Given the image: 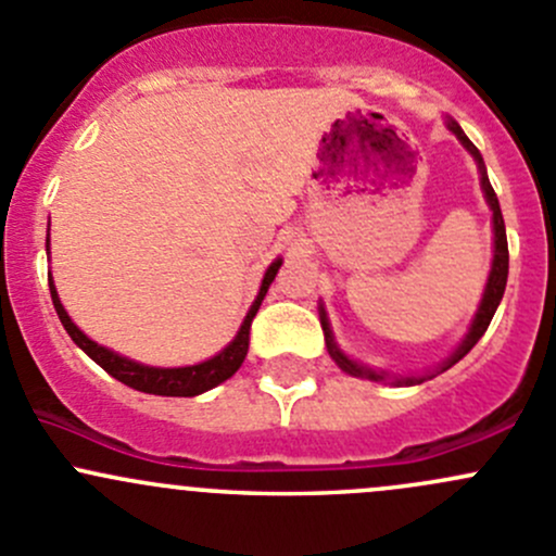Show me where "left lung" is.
Wrapping results in <instances>:
<instances>
[{
    "label": "left lung",
    "instance_id": "8db88e82",
    "mask_svg": "<svg viewBox=\"0 0 556 556\" xmlns=\"http://www.w3.org/2000/svg\"><path fill=\"white\" fill-rule=\"evenodd\" d=\"M446 126H450V131L454 134V137L459 139V142H463V148L468 150L470 155H473L476 164H479V172H481V190H484V199H486V204H490V210H492V228H495V257H492V271H490V279H486L484 299H481L479 312H476V317H473V323H470L468 333H465L463 344H459L457 350H454L452 355L446 357L444 366L439 368V374L446 371V368H452L457 361H463V357L468 355L470 350H473L476 341H479L481 336H484V330L490 328L492 317H495V309H497V306H501L503 293H506V279H508V239H506V223H503L501 204H497V195H495V190H492L490 177H486L484 159H481V153H479V150H476V144L470 142L468 137H465V131L457 126V121H452V117H450V121H446ZM319 323H323L325 346H328L330 357H333L336 366H339L341 371L352 374V377H366V379H371V382H384V379L390 377V374H387V371H374V368L361 366V363L350 361V357H346L344 352H341L339 346H336V339H333V333H330V323H328V317H325L323 306H319ZM433 377H435V374H433ZM425 379H430V377H403V379L395 377V379H392V384H419V382H425Z\"/></svg>",
    "mask_w": 556,
    "mask_h": 556
}]
</instances>
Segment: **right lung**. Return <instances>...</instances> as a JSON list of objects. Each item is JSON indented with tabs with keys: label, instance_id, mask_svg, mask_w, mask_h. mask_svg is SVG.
<instances>
[{
	"label": "right lung",
	"instance_id": "1",
	"mask_svg": "<svg viewBox=\"0 0 556 556\" xmlns=\"http://www.w3.org/2000/svg\"><path fill=\"white\" fill-rule=\"evenodd\" d=\"M48 244H50V233H48ZM279 266H282V261H279V257L271 263V266H268L266 277H263V282H261V293H257L255 304H252L250 312H247L237 339H233L226 350L217 352L215 357H210V361L199 363V366H185V368L142 366V363L128 361V357L117 355V352L106 350V346L91 341L80 328H77L75 323H72L70 314H66L64 306H61L53 279L50 277L48 279H50V299H53L55 314H59V319H61V325L66 328V333H70L72 341H75V344L80 346V350L86 352L93 363H99V366H102L110 377H115L117 382L134 387V390H139V392H150V395L193 397V395H201V392L212 390V387H217L220 382H226V379H231L233 374L239 371V366H242L244 357H247V350H250L252 317H255L257 309H261L263 295L268 293V285H271L274 277H277Z\"/></svg>",
	"mask_w": 556,
	"mask_h": 556
}]
</instances>
